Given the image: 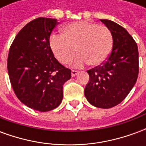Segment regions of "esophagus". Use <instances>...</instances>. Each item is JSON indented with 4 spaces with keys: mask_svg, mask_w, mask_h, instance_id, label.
<instances>
[{
    "mask_svg": "<svg viewBox=\"0 0 146 146\" xmlns=\"http://www.w3.org/2000/svg\"><path fill=\"white\" fill-rule=\"evenodd\" d=\"M79 73V71H77V70H72V72H71V75H72V76H75L76 75H77Z\"/></svg>",
    "mask_w": 146,
    "mask_h": 146,
    "instance_id": "34e87169",
    "label": "esophagus"
}]
</instances>
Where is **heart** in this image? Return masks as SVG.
I'll use <instances>...</instances> for the list:
<instances>
[{"instance_id": "obj_1", "label": "heart", "mask_w": 146, "mask_h": 146, "mask_svg": "<svg viewBox=\"0 0 146 146\" xmlns=\"http://www.w3.org/2000/svg\"><path fill=\"white\" fill-rule=\"evenodd\" d=\"M113 43V35L107 27L88 21L68 24L62 29V36L53 35L50 40L51 51L62 64L69 63L76 51L79 55L73 62L76 67L104 63L111 53Z\"/></svg>"}]
</instances>
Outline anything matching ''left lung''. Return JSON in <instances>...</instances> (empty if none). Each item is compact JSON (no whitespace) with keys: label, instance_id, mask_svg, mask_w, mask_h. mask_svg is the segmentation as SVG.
I'll return each mask as SVG.
<instances>
[{"label":"left lung","instance_id":"8db88e82","mask_svg":"<svg viewBox=\"0 0 146 146\" xmlns=\"http://www.w3.org/2000/svg\"><path fill=\"white\" fill-rule=\"evenodd\" d=\"M101 22L112 33L113 49L104 63L88 70L90 80L84 95L92 106L109 109L123 101L135 84L138 50L135 40L123 27L108 19Z\"/></svg>","mask_w":146,"mask_h":146}]
</instances>
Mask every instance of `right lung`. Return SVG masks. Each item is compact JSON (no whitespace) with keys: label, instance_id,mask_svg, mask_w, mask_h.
<instances>
[{"label":"right lung","instance_id":"1","mask_svg":"<svg viewBox=\"0 0 146 146\" xmlns=\"http://www.w3.org/2000/svg\"><path fill=\"white\" fill-rule=\"evenodd\" d=\"M58 23L55 19H33L18 33L8 53V75L15 94L40 112L60 105L62 86L71 77V70L58 62L50 47V36Z\"/></svg>","mask_w":146,"mask_h":146}]
</instances>
